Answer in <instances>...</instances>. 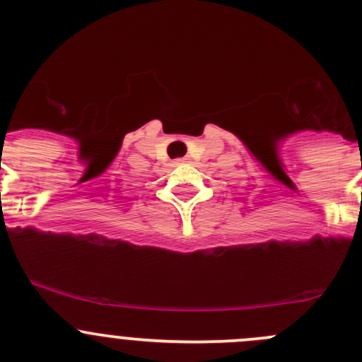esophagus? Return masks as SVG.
Masks as SVG:
<instances>
[{
	"instance_id": "1",
	"label": "esophagus",
	"mask_w": 362,
	"mask_h": 362,
	"mask_svg": "<svg viewBox=\"0 0 362 362\" xmlns=\"http://www.w3.org/2000/svg\"><path fill=\"white\" fill-rule=\"evenodd\" d=\"M182 163H185V159H177V160H173V164H182Z\"/></svg>"
}]
</instances>
